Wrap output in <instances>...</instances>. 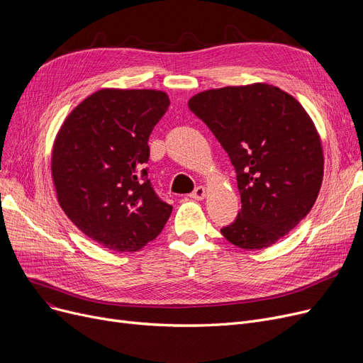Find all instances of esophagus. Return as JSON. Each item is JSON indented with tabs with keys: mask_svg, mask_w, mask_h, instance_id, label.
I'll use <instances>...</instances> for the list:
<instances>
[{
	"mask_svg": "<svg viewBox=\"0 0 363 363\" xmlns=\"http://www.w3.org/2000/svg\"><path fill=\"white\" fill-rule=\"evenodd\" d=\"M206 194H207V189H206V186H197L194 191L191 193V199H194V200H203L204 197H206Z\"/></svg>",
	"mask_w": 363,
	"mask_h": 363,
	"instance_id": "esophagus-1",
	"label": "esophagus"
}]
</instances>
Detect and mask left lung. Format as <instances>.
Here are the masks:
<instances>
[{
    "mask_svg": "<svg viewBox=\"0 0 363 363\" xmlns=\"http://www.w3.org/2000/svg\"><path fill=\"white\" fill-rule=\"evenodd\" d=\"M188 107L237 172L241 211L222 235L244 250L271 247L311 212L322 185L323 150L309 113L264 82L207 89Z\"/></svg>",
    "mask_w": 363,
    "mask_h": 363,
    "instance_id": "1",
    "label": "left lung"
}]
</instances>
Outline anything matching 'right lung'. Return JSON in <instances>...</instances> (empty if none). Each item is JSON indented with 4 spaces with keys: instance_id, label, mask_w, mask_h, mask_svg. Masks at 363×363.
<instances>
[{
    "instance_id": "right-lung-1",
    "label": "right lung",
    "mask_w": 363,
    "mask_h": 363,
    "mask_svg": "<svg viewBox=\"0 0 363 363\" xmlns=\"http://www.w3.org/2000/svg\"><path fill=\"white\" fill-rule=\"evenodd\" d=\"M169 104L159 89L103 88L76 106L57 132L51 151L57 201L78 230L108 250L143 249L172 213L143 169L150 133Z\"/></svg>"
}]
</instances>
